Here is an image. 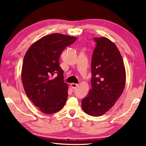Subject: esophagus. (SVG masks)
<instances>
[{
    "instance_id": "1",
    "label": "esophagus",
    "mask_w": 146,
    "mask_h": 146,
    "mask_svg": "<svg viewBox=\"0 0 146 146\" xmlns=\"http://www.w3.org/2000/svg\"><path fill=\"white\" fill-rule=\"evenodd\" d=\"M78 86V84H76V83H71V88H72L73 89H75L77 86Z\"/></svg>"
}]
</instances>
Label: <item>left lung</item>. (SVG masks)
<instances>
[{"label": "left lung", "instance_id": "8db88e82", "mask_svg": "<svg viewBox=\"0 0 146 146\" xmlns=\"http://www.w3.org/2000/svg\"><path fill=\"white\" fill-rule=\"evenodd\" d=\"M97 46L92 58V89L82 101L86 113L101 116L112 107L123 91L125 70L122 56L110 40L94 38Z\"/></svg>", "mask_w": 146, "mask_h": 146}]
</instances>
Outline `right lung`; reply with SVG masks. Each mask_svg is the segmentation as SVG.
<instances>
[{
    "label": "right lung",
    "mask_w": 146,
    "mask_h": 146,
    "mask_svg": "<svg viewBox=\"0 0 146 146\" xmlns=\"http://www.w3.org/2000/svg\"><path fill=\"white\" fill-rule=\"evenodd\" d=\"M76 40L75 37L51 34L34 43L24 56L21 72L24 89L42 113L57 112L66 103L68 88L59 58Z\"/></svg>",
    "instance_id": "1"
}]
</instances>
